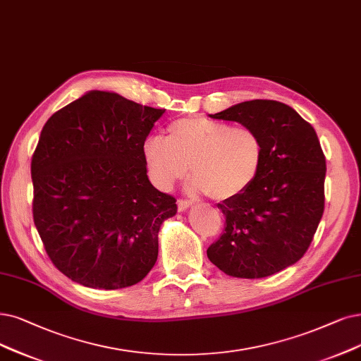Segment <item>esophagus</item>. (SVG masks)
Returning <instances> with one entry per match:
<instances>
[{
  "label": "esophagus",
  "instance_id": "esophagus-1",
  "mask_svg": "<svg viewBox=\"0 0 361 361\" xmlns=\"http://www.w3.org/2000/svg\"><path fill=\"white\" fill-rule=\"evenodd\" d=\"M192 206V203L191 201H188V200H178V209H179V212H183V210H186L188 207H191Z\"/></svg>",
  "mask_w": 361,
  "mask_h": 361
}]
</instances>
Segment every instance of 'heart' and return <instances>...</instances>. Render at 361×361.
<instances>
[{
  "label": "heart",
  "instance_id": "1",
  "mask_svg": "<svg viewBox=\"0 0 361 361\" xmlns=\"http://www.w3.org/2000/svg\"><path fill=\"white\" fill-rule=\"evenodd\" d=\"M264 140L252 127H233L207 117H186L166 128V139L143 143V160L157 188L169 191L186 176L195 191L216 201L246 192L262 169Z\"/></svg>",
  "mask_w": 361,
  "mask_h": 361
}]
</instances>
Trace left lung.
<instances>
[{"label": "left lung", "instance_id": "8db88e82", "mask_svg": "<svg viewBox=\"0 0 361 361\" xmlns=\"http://www.w3.org/2000/svg\"><path fill=\"white\" fill-rule=\"evenodd\" d=\"M252 127L264 140L259 176L218 204L225 231L207 249L226 276L264 279L305 255L324 212L326 157L310 123L289 105L256 99L210 115Z\"/></svg>", "mask_w": 361, "mask_h": 361}]
</instances>
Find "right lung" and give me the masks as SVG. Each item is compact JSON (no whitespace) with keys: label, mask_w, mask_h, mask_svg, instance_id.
I'll list each match as a JSON object with an SVG mask.
<instances>
[{"label":"right lung","mask_w":361,"mask_h":361,"mask_svg":"<svg viewBox=\"0 0 361 361\" xmlns=\"http://www.w3.org/2000/svg\"><path fill=\"white\" fill-rule=\"evenodd\" d=\"M164 111L92 90L42 127L31 163L34 222L53 265L72 281L123 289L155 265L158 231L178 212L143 160Z\"/></svg>","instance_id":"1"}]
</instances>
